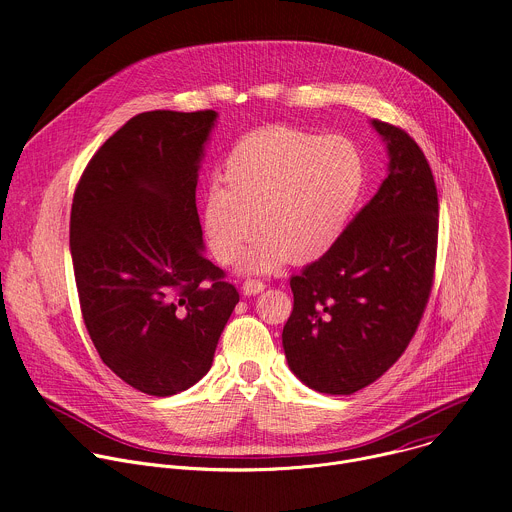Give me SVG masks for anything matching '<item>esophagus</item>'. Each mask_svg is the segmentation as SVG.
I'll return each mask as SVG.
<instances>
[{"mask_svg":"<svg viewBox=\"0 0 512 512\" xmlns=\"http://www.w3.org/2000/svg\"><path fill=\"white\" fill-rule=\"evenodd\" d=\"M263 289H265V283H263V281H257V279H247V281L243 283V287H241L243 296H257V294H261Z\"/></svg>","mask_w":512,"mask_h":512,"instance_id":"1","label":"esophagus"}]
</instances>
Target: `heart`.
I'll use <instances>...</instances> for the list:
<instances>
[{"instance_id": "heart-1", "label": "heart", "mask_w": 512, "mask_h": 512, "mask_svg": "<svg viewBox=\"0 0 512 512\" xmlns=\"http://www.w3.org/2000/svg\"><path fill=\"white\" fill-rule=\"evenodd\" d=\"M221 182H210L200 227L216 263L231 265L253 235L243 271L273 273L326 255L344 235L364 186L356 145L287 125L243 135L225 158Z\"/></svg>"}]
</instances>
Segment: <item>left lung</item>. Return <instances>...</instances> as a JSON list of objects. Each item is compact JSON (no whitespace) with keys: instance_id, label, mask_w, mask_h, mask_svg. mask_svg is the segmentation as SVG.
<instances>
[{"instance_id":"8db88e82","label":"left lung","mask_w":512,"mask_h":512,"mask_svg":"<svg viewBox=\"0 0 512 512\" xmlns=\"http://www.w3.org/2000/svg\"><path fill=\"white\" fill-rule=\"evenodd\" d=\"M387 178L340 241L289 281L283 326L291 373L318 393L352 395L387 373L413 338L433 283L437 190L419 145L373 119Z\"/></svg>"}]
</instances>
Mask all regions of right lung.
Wrapping results in <instances>:
<instances>
[{
    "label": "right lung",
    "mask_w": 512,
    "mask_h": 512,
    "mask_svg": "<svg viewBox=\"0 0 512 512\" xmlns=\"http://www.w3.org/2000/svg\"><path fill=\"white\" fill-rule=\"evenodd\" d=\"M216 111H148L115 131L72 198L89 336L133 389L170 397L208 371L239 291L204 257L196 184Z\"/></svg>",
    "instance_id": "add662e5"
}]
</instances>
